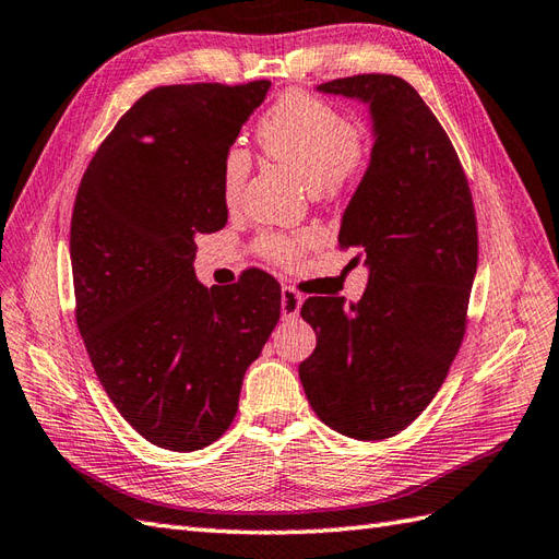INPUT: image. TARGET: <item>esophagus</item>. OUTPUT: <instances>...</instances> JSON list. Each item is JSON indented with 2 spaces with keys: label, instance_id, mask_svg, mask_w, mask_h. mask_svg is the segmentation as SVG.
Masks as SVG:
<instances>
[{
  "label": "esophagus",
  "instance_id": "esophagus-1",
  "mask_svg": "<svg viewBox=\"0 0 559 559\" xmlns=\"http://www.w3.org/2000/svg\"><path fill=\"white\" fill-rule=\"evenodd\" d=\"M304 306V296L292 287H282V316L284 318H296L298 310Z\"/></svg>",
  "mask_w": 559,
  "mask_h": 559
}]
</instances>
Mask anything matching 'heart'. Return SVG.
Listing matches in <instances>:
<instances>
[{
  "label": "heart",
  "instance_id": "b5f03b06",
  "mask_svg": "<svg viewBox=\"0 0 559 559\" xmlns=\"http://www.w3.org/2000/svg\"><path fill=\"white\" fill-rule=\"evenodd\" d=\"M258 142L270 158L301 173L318 194L334 192L360 168L365 146L350 122L310 94L289 92L270 108L258 126ZM249 175V154L233 146L223 158V197L233 203ZM310 243V235H270L261 241L265 255L292 263Z\"/></svg>",
  "mask_w": 559,
  "mask_h": 559
}]
</instances>
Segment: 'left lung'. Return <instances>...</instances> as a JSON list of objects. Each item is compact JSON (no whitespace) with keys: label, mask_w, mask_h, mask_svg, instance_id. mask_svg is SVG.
<instances>
[{"label":"left lung","mask_w":559,"mask_h":559,"mask_svg":"<svg viewBox=\"0 0 559 559\" xmlns=\"http://www.w3.org/2000/svg\"><path fill=\"white\" fill-rule=\"evenodd\" d=\"M316 90L370 114V160L338 229L367 287L348 306L306 298L318 346L298 377L326 427L382 441L421 415L451 370L476 275V217L455 148L413 85L372 73Z\"/></svg>","instance_id":"8db88e82"}]
</instances>
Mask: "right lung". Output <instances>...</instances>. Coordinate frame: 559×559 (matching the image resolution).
<instances>
[{"label": "right lung", "mask_w": 559, "mask_h": 559, "mask_svg": "<svg viewBox=\"0 0 559 559\" xmlns=\"http://www.w3.org/2000/svg\"><path fill=\"white\" fill-rule=\"evenodd\" d=\"M267 90L255 80L146 92L97 148L75 197L78 330L118 413L166 451L223 437L280 320V284L265 272L211 289L194 275L197 237L227 223L223 158Z\"/></svg>", "instance_id": "obj_1"}]
</instances>
